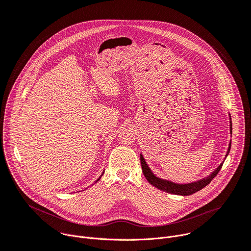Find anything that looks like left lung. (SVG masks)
<instances>
[{
	"mask_svg": "<svg viewBox=\"0 0 251 251\" xmlns=\"http://www.w3.org/2000/svg\"><path fill=\"white\" fill-rule=\"evenodd\" d=\"M229 119L231 120L230 118V115H229ZM230 133H232V124H231V121H230ZM230 147H231V143H229V146H228V150H227V153L226 155V156L228 155L229 151H230ZM140 161H141V166H142V171H143V174H144L145 177L147 178V181L152 185L154 186L155 188L163 191V192H166V193H169V194H173V195H180V196H190V195H193L199 191H201V189H203L205 186H207L212 178L216 176L219 172L221 171L222 167H223V164L224 162L214 170L211 175H209L207 177H204L202 178V180H200L198 182H194V183H191V184H176V183H173L171 181H167V180H163V178H160L158 176H156L152 171L150 170V168L148 167L144 157L142 156V154L140 155Z\"/></svg>",
	"mask_w": 251,
	"mask_h": 251,
	"instance_id": "8db88e82",
	"label": "left lung"
}]
</instances>
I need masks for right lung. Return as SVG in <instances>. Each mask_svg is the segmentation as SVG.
<instances>
[{"label":"right lung","mask_w":251,"mask_h":251,"mask_svg":"<svg viewBox=\"0 0 251 251\" xmlns=\"http://www.w3.org/2000/svg\"><path fill=\"white\" fill-rule=\"evenodd\" d=\"M102 175H103V174H102ZM102 175H101V176H99V177H98V178H97V181H96V182H95V183H97V182H98V181H99V180H100V177H101V176H102Z\"/></svg>","instance_id":"right-lung-1"}]
</instances>
